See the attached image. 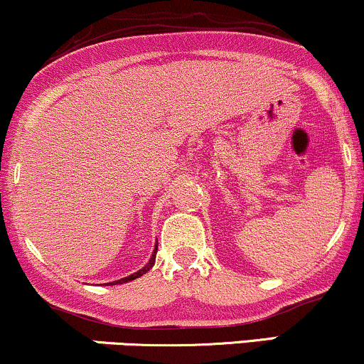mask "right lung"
Wrapping results in <instances>:
<instances>
[{
    "instance_id": "add662e5",
    "label": "right lung",
    "mask_w": 364,
    "mask_h": 364,
    "mask_svg": "<svg viewBox=\"0 0 364 364\" xmlns=\"http://www.w3.org/2000/svg\"><path fill=\"white\" fill-rule=\"evenodd\" d=\"M156 250H158V243L155 245V250H153V254H151V259L148 260V264L146 266H144L143 269H139L138 272H134V274H131V276H127V277H122V279H119V281H114V283H109V284H122V283H127V281H132V279H138L139 276H143V274H146V272L149 271V269L153 267V264H155V257H156Z\"/></svg>"
}]
</instances>
